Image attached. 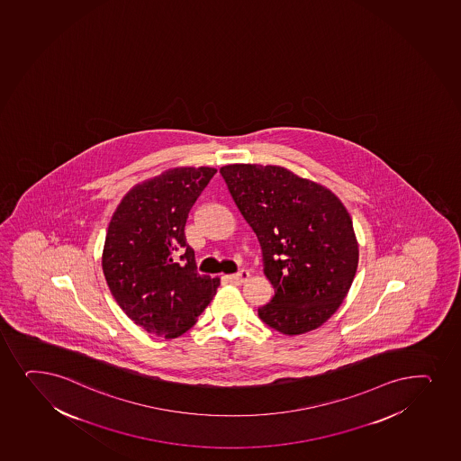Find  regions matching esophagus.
<instances>
[{"label":"esophagus","instance_id":"esophagus-1","mask_svg":"<svg viewBox=\"0 0 461 461\" xmlns=\"http://www.w3.org/2000/svg\"><path fill=\"white\" fill-rule=\"evenodd\" d=\"M225 277H227V280H230V282H234V284H242V282L249 279V273L247 269H240L236 275H228L225 276Z\"/></svg>","mask_w":461,"mask_h":461}]
</instances>
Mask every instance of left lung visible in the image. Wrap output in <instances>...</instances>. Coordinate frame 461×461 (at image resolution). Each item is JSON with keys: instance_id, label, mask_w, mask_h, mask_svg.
Masks as SVG:
<instances>
[{"instance_id": "obj_1", "label": "left lung", "mask_w": 461, "mask_h": 461, "mask_svg": "<svg viewBox=\"0 0 461 461\" xmlns=\"http://www.w3.org/2000/svg\"><path fill=\"white\" fill-rule=\"evenodd\" d=\"M228 192L253 228L275 295L260 321L286 336L323 325L351 288L358 245L340 199L284 167L231 164L221 168Z\"/></svg>"}]
</instances>
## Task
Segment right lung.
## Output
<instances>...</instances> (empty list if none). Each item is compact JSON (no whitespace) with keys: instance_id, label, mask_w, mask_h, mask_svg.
I'll list each match as a JSON object with an SVG mask.
<instances>
[{"instance_id":"1","label":"right lung","mask_w":461,"mask_h":461,"mask_svg":"<svg viewBox=\"0 0 461 461\" xmlns=\"http://www.w3.org/2000/svg\"><path fill=\"white\" fill-rule=\"evenodd\" d=\"M182 167L133 186L110 221L103 271L121 310L145 331L175 339L188 331L221 280L197 273L185 223L216 175Z\"/></svg>"}]
</instances>
